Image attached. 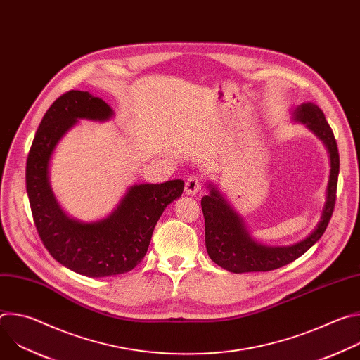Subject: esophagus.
Wrapping results in <instances>:
<instances>
[{"label": "esophagus", "mask_w": 360, "mask_h": 360, "mask_svg": "<svg viewBox=\"0 0 360 360\" xmlns=\"http://www.w3.org/2000/svg\"><path fill=\"white\" fill-rule=\"evenodd\" d=\"M200 188H202V182H200V179L196 175L189 176L186 179V182H185V193L186 195L193 196V195H196L200 191Z\"/></svg>", "instance_id": "34e87169"}]
</instances>
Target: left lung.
<instances>
[{"label": "left lung", "mask_w": 360, "mask_h": 360, "mask_svg": "<svg viewBox=\"0 0 360 360\" xmlns=\"http://www.w3.org/2000/svg\"><path fill=\"white\" fill-rule=\"evenodd\" d=\"M293 120L312 131L325 143L330 157V175L321 221L309 236L295 245H261L250 238L242 218L233 211L218 188L210 184V195H205L200 200L205 218V243L210 258L229 272H268L282 268L312 248L328 228L336 202L339 176L338 143L325 114L312 102L299 105L293 111Z\"/></svg>", "instance_id": "1"}]
</instances>
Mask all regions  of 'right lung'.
I'll return each instance as SVG.
<instances>
[{"mask_svg": "<svg viewBox=\"0 0 360 360\" xmlns=\"http://www.w3.org/2000/svg\"><path fill=\"white\" fill-rule=\"evenodd\" d=\"M112 115L105 101L86 91L65 92L45 112L27 160V193L44 246L61 265L89 278L132 271L146 255L162 212L185 185L181 179L132 185L107 218L96 222L70 218L51 189V157L78 120L107 121Z\"/></svg>", "mask_w": 360, "mask_h": 360, "instance_id": "right-lung-1", "label": "right lung"}]
</instances>
